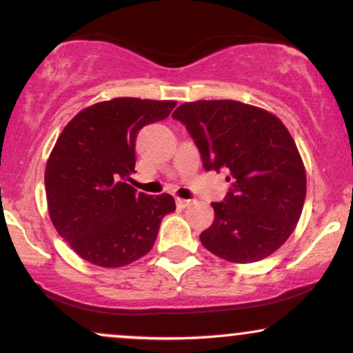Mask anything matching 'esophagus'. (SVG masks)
I'll list each match as a JSON object with an SVG mask.
<instances>
[{
  "instance_id": "1",
  "label": "esophagus",
  "mask_w": 353,
  "mask_h": 353,
  "mask_svg": "<svg viewBox=\"0 0 353 353\" xmlns=\"http://www.w3.org/2000/svg\"><path fill=\"white\" fill-rule=\"evenodd\" d=\"M190 202H192V201H188V199H179V197H177V199H176V204H177V208H181V209H185V208H189V205H190Z\"/></svg>"
}]
</instances>
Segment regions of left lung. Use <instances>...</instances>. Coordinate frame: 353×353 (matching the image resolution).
I'll use <instances>...</instances> for the list:
<instances>
[{"mask_svg":"<svg viewBox=\"0 0 353 353\" xmlns=\"http://www.w3.org/2000/svg\"><path fill=\"white\" fill-rule=\"evenodd\" d=\"M172 117L196 141L204 168L224 169L232 184L224 202H212L202 245L234 264L274 254L294 232L307 192L289 129L272 112L230 99L184 103Z\"/></svg>","mask_w":353,"mask_h":353,"instance_id":"obj_1","label":"left lung"}]
</instances>
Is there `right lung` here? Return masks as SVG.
<instances>
[{"instance_id": "1", "label": "right lung", "mask_w": 353, "mask_h": 353, "mask_svg": "<svg viewBox=\"0 0 353 353\" xmlns=\"http://www.w3.org/2000/svg\"><path fill=\"white\" fill-rule=\"evenodd\" d=\"M176 101L116 98L79 111L63 129L44 171L54 229L84 261L114 269L152 249L169 194L148 196L129 185L136 137L171 114Z\"/></svg>"}]
</instances>
